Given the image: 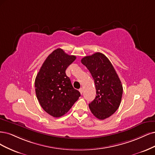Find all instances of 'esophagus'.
I'll return each mask as SVG.
<instances>
[{"mask_svg":"<svg viewBox=\"0 0 155 155\" xmlns=\"http://www.w3.org/2000/svg\"><path fill=\"white\" fill-rule=\"evenodd\" d=\"M79 91H80V93H81V94H82L83 93V89L82 88H81L79 89Z\"/></svg>","mask_w":155,"mask_h":155,"instance_id":"esophagus-1","label":"esophagus"}]
</instances>
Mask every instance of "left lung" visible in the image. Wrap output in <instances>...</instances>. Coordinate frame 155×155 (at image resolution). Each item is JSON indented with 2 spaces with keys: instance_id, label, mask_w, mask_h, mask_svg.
Here are the masks:
<instances>
[{
  "instance_id": "1",
  "label": "left lung",
  "mask_w": 155,
  "mask_h": 155,
  "mask_svg": "<svg viewBox=\"0 0 155 155\" xmlns=\"http://www.w3.org/2000/svg\"><path fill=\"white\" fill-rule=\"evenodd\" d=\"M81 62L89 69L96 87L95 98L89 104L93 115L104 120L115 113L121 102L123 87L118 74L109 60L101 53L82 58Z\"/></svg>"
}]
</instances>
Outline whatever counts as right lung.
<instances>
[{"instance_id": "right-lung-1", "label": "right lung", "mask_w": 155, "mask_h": 155, "mask_svg": "<svg viewBox=\"0 0 155 155\" xmlns=\"http://www.w3.org/2000/svg\"><path fill=\"white\" fill-rule=\"evenodd\" d=\"M75 59V56L58 48L45 60L36 77L35 87L38 101L44 110L53 117L68 113L81 96L66 74L67 68Z\"/></svg>"}]
</instances>
